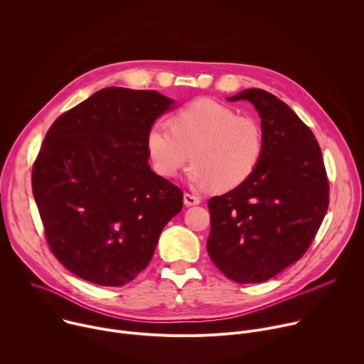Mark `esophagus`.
<instances>
[{
    "instance_id": "esophagus-1",
    "label": "esophagus",
    "mask_w": 364,
    "mask_h": 364,
    "mask_svg": "<svg viewBox=\"0 0 364 364\" xmlns=\"http://www.w3.org/2000/svg\"><path fill=\"white\" fill-rule=\"evenodd\" d=\"M200 197H197V196H194V194H190V193H186L184 194V204L186 205H197V204H200Z\"/></svg>"
}]
</instances>
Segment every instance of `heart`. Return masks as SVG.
Returning a JSON list of instances; mask_svg holds the SVG:
<instances>
[{
    "label": "heart",
    "mask_w": 364,
    "mask_h": 364,
    "mask_svg": "<svg viewBox=\"0 0 364 364\" xmlns=\"http://www.w3.org/2000/svg\"><path fill=\"white\" fill-rule=\"evenodd\" d=\"M146 149L161 176L174 177L190 160L198 187L219 191L246 183L261 166L265 134L256 119L213 99H197L178 109L171 125L155 122L146 132Z\"/></svg>",
    "instance_id": "1"
}]
</instances>
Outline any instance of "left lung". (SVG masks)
<instances>
[{"label": "left lung", "mask_w": 364, "mask_h": 364, "mask_svg": "<svg viewBox=\"0 0 364 364\" xmlns=\"http://www.w3.org/2000/svg\"><path fill=\"white\" fill-rule=\"evenodd\" d=\"M228 100H249L261 117L265 154L242 186L209 200L207 252L239 284L264 282L304 256L330 203L323 152L296 114L264 89Z\"/></svg>", "instance_id": "1"}]
</instances>
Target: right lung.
Here are the masks:
<instances>
[{"mask_svg": "<svg viewBox=\"0 0 364 364\" xmlns=\"http://www.w3.org/2000/svg\"><path fill=\"white\" fill-rule=\"evenodd\" d=\"M173 100L157 90L107 87L60 115L33 164L46 240L79 278L122 287L142 272L183 191L149 164L146 132Z\"/></svg>", "mask_w": 364, "mask_h": 364, "instance_id": "obj_1", "label": "right lung"}]
</instances>
